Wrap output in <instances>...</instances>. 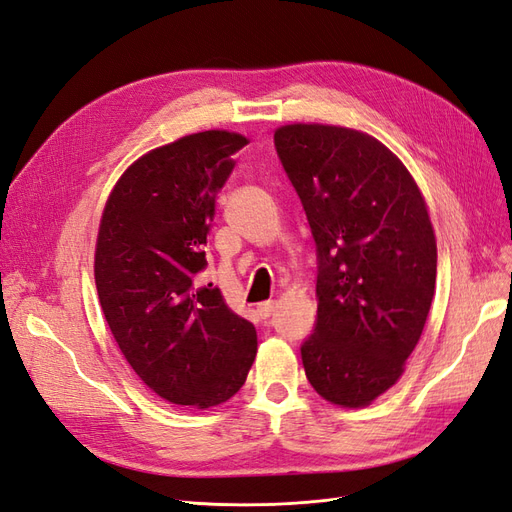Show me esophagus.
<instances>
[{"label": "esophagus", "instance_id": "1", "mask_svg": "<svg viewBox=\"0 0 512 512\" xmlns=\"http://www.w3.org/2000/svg\"><path fill=\"white\" fill-rule=\"evenodd\" d=\"M273 309H275V303L273 301H265V303L258 305V314H260L262 320H267V318H271Z\"/></svg>", "mask_w": 512, "mask_h": 512}]
</instances>
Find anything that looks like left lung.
Listing matches in <instances>:
<instances>
[{
    "mask_svg": "<svg viewBox=\"0 0 512 512\" xmlns=\"http://www.w3.org/2000/svg\"><path fill=\"white\" fill-rule=\"evenodd\" d=\"M273 143L316 241L305 376L331 404L367 406L404 374L436 290L425 200L406 166L363 132L294 123Z\"/></svg>",
    "mask_w": 512,
    "mask_h": 512,
    "instance_id": "left-lung-1",
    "label": "left lung"
}]
</instances>
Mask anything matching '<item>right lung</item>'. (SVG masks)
Instances as JSON below:
<instances>
[{
	"label": "right lung",
	"instance_id": "add662e5",
	"mask_svg": "<svg viewBox=\"0 0 512 512\" xmlns=\"http://www.w3.org/2000/svg\"><path fill=\"white\" fill-rule=\"evenodd\" d=\"M245 145L209 130L153 149L121 175L102 213L94 273L104 318L138 378L177 406L224 404L256 356L254 324L198 280L215 196Z\"/></svg>",
	"mask_w": 512,
	"mask_h": 512
}]
</instances>
